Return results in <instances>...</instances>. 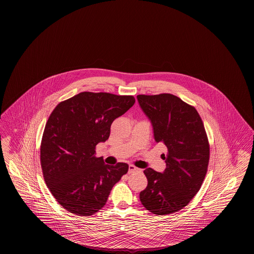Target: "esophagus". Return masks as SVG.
Returning <instances> with one entry per match:
<instances>
[{"label": "esophagus", "mask_w": 254, "mask_h": 254, "mask_svg": "<svg viewBox=\"0 0 254 254\" xmlns=\"http://www.w3.org/2000/svg\"><path fill=\"white\" fill-rule=\"evenodd\" d=\"M135 171H137V168L135 167V166H133V165H129V170H128V173L132 174L133 172H135Z\"/></svg>", "instance_id": "esophagus-1"}]
</instances>
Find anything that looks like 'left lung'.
<instances>
[{
    "instance_id": "left-lung-1",
    "label": "left lung",
    "mask_w": 254,
    "mask_h": 254,
    "mask_svg": "<svg viewBox=\"0 0 254 254\" xmlns=\"http://www.w3.org/2000/svg\"><path fill=\"white\" fill-rule=\"evenodd\" d=\"M151 122L156 142L163 143L167 155L165 170L143 172L148 185L139 193L143 206L157 215L174 213L200 190L209 161V144L197 110L170 94L136 96Z\"/></svg>"
}]
</instances>
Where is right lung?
<instances>
[{
  "label": "right lung",
  "instance_id": "add662e5",
  "mask_svg": "<svg viewBox=\"0 0 254 254\" xmlns=\"http://www.w3.org/2000/svg\"><path fill=\"white\" fill-rule=\"evenodd\" d=\"M132 95L83 92L60 102L50 116L41 142L47 187L70 213L90 216L107 202L129 165L96 158L95 146L110 136L113 121L134 104Z\"/></svg>",
  "mask_w": 254,
  "mask_h": 254
}]
</instances>
